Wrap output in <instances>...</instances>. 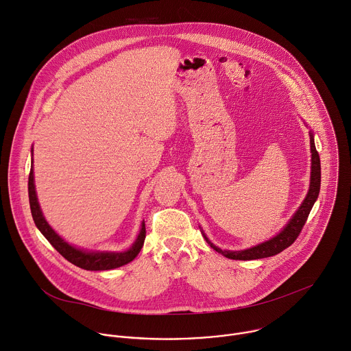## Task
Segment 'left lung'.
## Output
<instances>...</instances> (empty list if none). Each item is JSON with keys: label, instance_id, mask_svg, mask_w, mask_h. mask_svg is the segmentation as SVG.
I'll use <instances>...</instances> for the list:
<instances>
[{"label": "left lung", "instance_id": "left-lung-1", "mask_svg": "<svg viewBox=\"0 0 351 351\" xmlns=\"http://www.w3.org/2000/svg\"><path fill=\"white\" fill-rule=\"evenodd\" d=\"M310 144H311L310 190H308L307 197L304 198L303 204L300 206V208L297 210L294 217L289 221V223L285 226V229L279 234H276L274 239H271L265 243H261L256 247L243 250V252H225V250H221L217 245H214L211 241H208V239L204 236L206 240L210 243V245L215 250V252H218L219 254H222L230 260L247 261V260H258V258H267V257L276 256V254L282 253L285 248H287L289 245H291L294 243V240L298 237L300 232H302L303 226L307 222V218L310 215V211L315 203V199L318 198L319 187H321V161H319V154L315 148L313 134L310 136Z\"/></svg>", "mask_w": 351, "mask_h": 351}]
</instances>
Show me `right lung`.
Listing matches in <instances>:
<instances>
[{
  "label": "right lung",
  "mask_w": 351,
  "mask_h": 351,
  "mask_svg": "<svg viewBox=\"0 0 351 351\" xmlns=\"http://www.w3.org/2000/svg\"><path fill=\"white\" fill-rule=\"evenodd\" d=\"M29 204H30V211L33 221L38 230L43 233V236L53 244V247L57 250V252L66 258L69 263L73 265L87 269V271H107V269H114L122 265L129 264L133 261L137 254L140 253V250L144 244L145 239V225L144 222L141 223V230L134 241V244L128 250V252L123 253H87L82 252L79 248L72 247L68 244L64 239H61L53 228L47 223L44 219L38 202H37V195H36V189H34V179H33V167L29 173Z\"/></svg>",
  "instance_id": "right-lung-1"
}]
</instances>
